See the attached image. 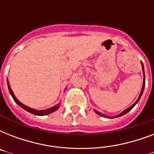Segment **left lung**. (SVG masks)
I'll list each match as a JSON object with an SVG mask.
<instances>
[{
  "instance_id": "left-lung-1",
  "label": "left lung",
  "mask_w": 154,
  "mask_h": 154,
  "mask_svg": "<svg viewBox=\"0 0 154 154\" xmlns=\"http://www.w3.org/2000/svg\"><path fill=\"white\" fill-rule=\"evenodd\" d=\"M141 66H142V70H143V75H144V80H143V86H142V88H141V94H140V96H139L138 99H137V101H136V102H135V103H134V105H131V106H130V107H129V108H128V109H125V110H124V111H123V112H122V113H120L119 115H117V116H116V117H113V118H115V117H121V116H123V115H124V114H125V113H127V112H129V111H130V110H131L132 109H133V108L134 107V105H136L137 103L138 102V101H139V100H140V98H141V95H142V93H143V91H144V88H145V72H144V66H143V64H142V62H141ZM95 112H96V113H97V114L100 115V116H101V117H106V116H105V115H104V114H102V113H101V112H97V111H96V110H95Z\"/></svg>"
}]
</instances>
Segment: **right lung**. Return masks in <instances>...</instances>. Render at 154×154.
Segmentation results:
<instances>
[{
    "instance_id": "obj_1",
    "label": "right lung",
    "mask_w": 154,
    "mask_h": 154,
    "mask_svg": "<svg viewBox=\"0 0 154 154\" xmlns=\"http://www.w3.org/2000/svg\"><path fill=\"white\" fill-rule=\"evenodd\" d=\"M8 90H9V93H10L11 96L13 97V100L15 101V102L17 103L18 105H20V107L23 108L24 109L26 110V111H28V112H31V113H32V114L38 115V116H43V115L49 114V113H51V112L56 111V110L58 109V107H59V105H55V106H53V107H52V108H49V109H46V110H42V111H38V110L32 109H31V108L27 107V106H25V105H23L22 103H20V101H18L17 99L16 98V97L14 96V94H13V91H12V89H11L10 86H9L8 82Z\"/></svg>"
}]
</instances>
